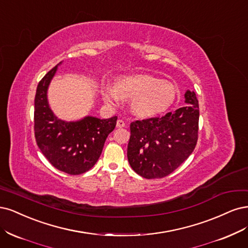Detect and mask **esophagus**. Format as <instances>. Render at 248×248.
<instances>
[{
  "label": "esophagus",
  "mask_w": 248,
  "mask_h": 248,
  "mask_svg": "<svg viewBox=\"0 0 248 248\" xmlns=\"http://www.w3.org/2000/svg\"><path fill=\"white\" fill-rule=\"evenodd\" d=\"M116 126L117 127H124L125 126V123L123 121V119H118L116 123Z\"/></svg>",
  "instance_id": "34e87169"
}]
</instances>
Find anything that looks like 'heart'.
Instances as JSON below:
<instances>
[{
    "instance_id": "1",
    "label": "heart",
    "mask_w": 248,
    "mask_h": 248,
    "mask_svg": "<svg viewBox=\"0 0 248 248\" xmlns=\"http://www.w3.org/2000/svg\"><path fill=\"white\" fill-rule=\"evenodd\" d=\"M176 93L173 83L150 75L122 77L114 87L104 85L102 89L104 100L113 105L122 99H133L132 111L141 117L164 112L173 104Z\"/></svg>"
}]
</instances>
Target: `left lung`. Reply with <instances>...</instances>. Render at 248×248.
Here are the masks:
<instances>
[{
  "instance_id": "8db88e82",
  "label": "left lung",
  "mask_w": 248,
  "mask_h": 248,
  "mask_svg": "<svg viewBox=\"0 0 248 248\" xmlns=\"http://www.w3.org/2000/svg\"><path fill=\"white\" fill-rule=\"evenodd\" d=\"M186 107L164 116L131 123L127 159L132 169L146 179L171 174L193 153L198 141L199 102L186 93Z\"/></svg>"
}]
</instances>
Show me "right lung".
I'll return each instance as SVG.
<instances>
[{
    "label": "right lung",
    "instance_id": "1",
    "mask_svg": "<svg viewBox=\"0 0 248 248\" xmlns=\"http://www.w3.org/2000/svg\"><path fill=\"white\" fill-rule=\"evenodd\" d=\"M57 68L53 67L37 86L35 138L41 153L54 168L70 175H79L97 163L106 138L116 125L117 116L108 119L87 116L75 123L58 119L48 106L46 94Z\"/></svg>",
    "mask_w": 248,
    "mask_h": 248
}]
</instances>
